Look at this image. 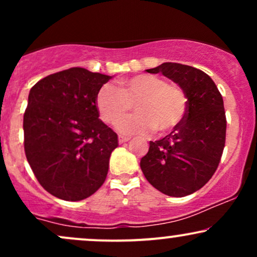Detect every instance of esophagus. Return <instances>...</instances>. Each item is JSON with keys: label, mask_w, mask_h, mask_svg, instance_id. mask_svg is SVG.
I'll return each mask as SVG.
<instances>
[{"label": "esophagus", "mask_w": 257, "mask_h": 257, "mask_svg": "<svg viewBox=\"0 0 257 257\" xmlns=\"http://www.w3.org/2000/svg\"><path fill=\"white\" fill-rule=\"evenodd\" d=\"M129 140H131V138H128V137H123V135H119V137H118V143L119 144H124Z\"/></svg>", "instance_id": "1"}]
</instances>
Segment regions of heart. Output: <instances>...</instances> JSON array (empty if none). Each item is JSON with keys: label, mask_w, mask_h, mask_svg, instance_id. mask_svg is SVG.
Instances as JSON below:
<instances>
[{"label": "heart", "mask_w": 257, "mask_h": 257, "mask_svg": "<svg viewBox=\"0 0 257 257\" xmlns=\"http://www.w3.org/2000/svg\"><path fill=\"white\" fill-rule=\"evenodd\" d=\"M136 104L137 115L123 117ZM188 100L181 85L153 75H138L113 84L102 85L96 95V107L106 123H116L125 135H146L156 131L167 135L178 128L187 112Z\"/></svg>", "instance_id": "obj_1"}]
</instances>
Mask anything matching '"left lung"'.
Returning <instances> with one entry per match:
<instances>
[{"instance_id":"obj_1","label":"left lung","mask_w":257,"mask_h":257,"mask_svg":"<svg viewBox=\"0 0 257 257\" xmlns=\"http://www.w3.org/2000/svg\"><path fill=\"white\" fill-rule=\"evenodd\" d=\"M150 73H163L181 85L188 105L178 128L157 141L140 161L147 181L162 193L185 197L202 188L219 167L226 141L222 95L214 81L196 67L164 63Z\"/></svg>"}]
</instances>
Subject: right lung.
Instances as JSON below:
<instances>
[{
  "instance_id": "right-lung-1",
  "label": "right lung",
  "mask_w": 257,
  "mask_h": 257,
  "mask_svg": "<svg viewBox=\"0 0 257 257\" xmlns=\"http://www.w3.org/2000/svg\"><path fill=\"white\" fill-rule=\"evenodd\" d=\"M111 76L71 67L38 81L24 113V150L37 181L64 200L104 184L117 134L99 119L96 95Z\"/></svg>"
}]
</instances>
